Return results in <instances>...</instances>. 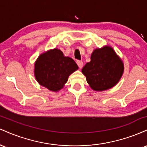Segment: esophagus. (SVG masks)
<instances>
[{
	"label": "esophagus",
	"instance_id": "obj_1",
	"mask_svg": "<svg viewBox=\"0 0 147 147\" xmlns=\"http://www.w3.org/2000/svg\"><path fill=\"white\" fill-rule=\"evenodd\" d=\"M77 65H78L79 68L82 69L83 68V62H82V61H77Z\"/></svg>",
	"mask_w": 147,
	"mask_h": 147
}]
</instances>
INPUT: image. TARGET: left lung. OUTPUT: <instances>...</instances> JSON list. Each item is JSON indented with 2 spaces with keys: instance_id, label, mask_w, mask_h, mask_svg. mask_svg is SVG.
<instances>
[{
  "instance_id": "obj_1",
  "label": "left lung",
  "mask_w": 147,
  "mask_h": 147,
  "mask_svg": "<svg viewBox=\"0 0 147 147\" xmlns=\"http://www.w3.org/2000/svg\"><path fill=\"white\" fill-rule=\"evenodd\" d=\"M124 70L122 60L112 47L106 45L93 50L90 61L84 65L82 72L92 90L104 91L119 82Z\"/></svg>"
}]
</instances>
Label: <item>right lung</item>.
<instances>
[{
	"label": "right lung",
	"mask_w": 147,
	"mask_h": 147,
	"mask_svg": "<svg viewBox=\"0 0 147 147\" xmlns=\"http://www.w3.org/2000/svg\"><path fill=\"white\" fill-rule=\"evenodd\" d=\"M78 68L72 58L64 56L59 49L54 48L38 56L34 63V74L40 85L58 92L65 86L69 76Z\"/></svg>",
	"instance_id": "obj_1"
}]
</instances>
